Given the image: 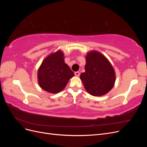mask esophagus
Wrapping results in <instances>:
<instances>
[{"instance_id": "esophagus-1", "label": "esophagus", "mask_w": 147, "mask_h": 147, "mask_svg": "<svg viewBox=\"0 0 147 147\" xmlns=\"http://www.w3.org/2000/svg\"><path fill=\"white\" fill-rule=\"evenodd\" d=\"M75 75L76 77H79L80 76V72H75Z\"/></svg>"}]
</instances>
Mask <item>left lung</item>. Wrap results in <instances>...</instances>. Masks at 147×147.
Returning a JSON list of instances; mask_svg holds the SVG:
<instances>
[{
  "label": "left lung",
  "instance_id": "1",
  "mask_svg": "<svg viewBox=\"0 0 147 147\" xmlns=\"http://www.w3.org/2000/svg\"><path fill=\"white\" fill-rule=\"evenodd\" d=\"M80 79L90 94L100 96L112 90L116 78L109 60L100 53L92 51L86 56L85 72L80 75Z\"/></svg>",
  "mask_w": 147,
  "mask_h": 147
}]
</instances>
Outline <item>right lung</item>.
I'll use <instances>...</instances> for the list:
<instances>
[{"label":"right lung","instance_id":"right-lung-1","mask_svg":"<svg viewBox=\"0 0 147 147\" xmlns=\"http://www.w3.org/2000/svg\"><path fill=\"white\" fill-rule=\"evenodd\" d=\"M74 73L64 62L63 53L60 50L51 53L42 62L38 70L39 86L48 92H59L65 87Z\"/></svg>","mask_w":147,"mask_h":147}]
</instances>
